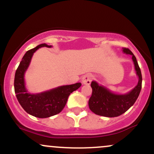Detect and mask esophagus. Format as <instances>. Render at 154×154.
Segmentation results:
<instances>
[{
	"instance_id": "esophagus-1",
	"label": "esophagus",
	"mask_w": 154,
	"mask_h": 154,
	"mask_svg": "<svg viewBox=\"0 0 154 154\" xmlns=\"http://www.w3.org/2000/svg\"><path fill=\"white\" fill-rule=\"evenodd\" d=\"M92 80V75L91 74H86V75H84L81 79V82L82 84L85 85H89L91 84Z\"/></svg>"
}]
</instances>
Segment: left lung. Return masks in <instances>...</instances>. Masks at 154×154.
<instances>
[{
  "label": "left lung",
  "instance_id": "left-lung-1",
  "mask_svg": "<svg viewBox=\"0 0 154 154\" xmlns=\"http://www.w3.org/2000/svg\"><path fill=\"white\" fill-rule=\"evenodd\" d=\"M122 52L132 55L136 75L138 77V84L131 91L121 94L114 93L105 86L99 85L97 81H92V94L88 100V106L96 115L107 117L120 116L129 109L138 99L142 86L141 71L133 52L128 48H122Z\"/></svg>",
  "mask_w": 154,
  "mask_h": 154
}]
</instances>
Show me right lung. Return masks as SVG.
Masks as SVG:
<instances>
[{
    "mask_svg": "<svg viewBox=\"0 0 154 154\" xmlns=\"http://www.w3.org/2000/svg\"><path fill=\"white\" fill-rule=\"evenodd\" d=\"M43 47L50 48L52 46L44 43L28 50L20 62L14 78V91L19 104L27 113L39 118L50 117L60 112L66 106L69 95L81 86V83H76L60 86L40 93L28 92L25 85V73L34 52Z\"/></svg>",
    "mask_w": 154,
    "mask_h": 154,
    "instance_id": "obj_1",
    "label": "right lung"
}]
</instances>
